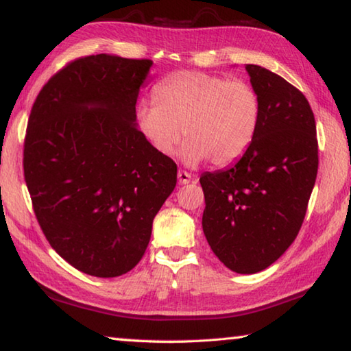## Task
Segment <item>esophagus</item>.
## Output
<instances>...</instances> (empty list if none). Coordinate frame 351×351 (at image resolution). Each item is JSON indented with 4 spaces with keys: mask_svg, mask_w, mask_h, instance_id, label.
<instances>
[{
    "mask_svg": "<svg viewBox=\"0 0 351 351\" xmlns=\"http://www.w3.org/2000/svg\"><path fill=\"white\" fill-rule=\"evenodd\" d=\"M178 181H180V184H189L190 181H193V175L186 170H180L178 171Z\"/></svg>",
    "mask_w": 351,
    "mask_h": 351,
    "instance_id": "34e87169",
    "label": "esophagus"
}]
</instances>
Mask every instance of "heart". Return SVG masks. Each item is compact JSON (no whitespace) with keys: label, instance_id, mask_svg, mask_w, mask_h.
<instances>
[{"label":"heart","instance_id":"obj_1","mask_svg":"<svg viewBox=\"0 0 351 351\" xmlns=\"http://www.w3.org/2000/svg\"><path fill=\"white\" fill-rule=\"evenodd\" d=\"M154 104L136 108V123L162 156L173 154L182 136L187 164L209 158L228 165L251 147L261 121V100L251 83L224 75L178 71L153 88Z\"/></svg>","mask_w":351,"mask_h":351}]
</instances>
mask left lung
I'll use <instances>...</instances> for the list:
<instances>
[{
  "instance_id": "left-lung-1",
  "label": "left lung",
  "mask_w": 351,
  "mask_h": 351,
  "mask_svg": "<svg viewBox=\"0 0 351 351\" xmlns=\"http://www.w3.org/2000/svg\"><path fill=\"white\" fill-rule=\"evenodd\" d=\"M246 71L261 100L258 132L235 165L199 178L207 243L239 274L266 269L295 240L319 165L306 97L268 69L246 64Z\"/></svg>"
}]
</instances>
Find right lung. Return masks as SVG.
Returning <instances> with one entry per match:
<instances>
[{
	"label": "right lung",
	"mask_w": 351,
	"mask_h": 351,
	"mask_svg": "<svg viewBox=\"0 0 351 351\" xmlns=\"http://www.w3.org/2000/svg\"><path fill=\"white\" fill-rule=\"evenodd\" d=\"M152 60L88 56L41 88L27 121L25 181L41 230L62 258L94 277L133 269L176 164L136 127Z\"/></svg>",
	"instance_id": "1"
}]
</instances>
